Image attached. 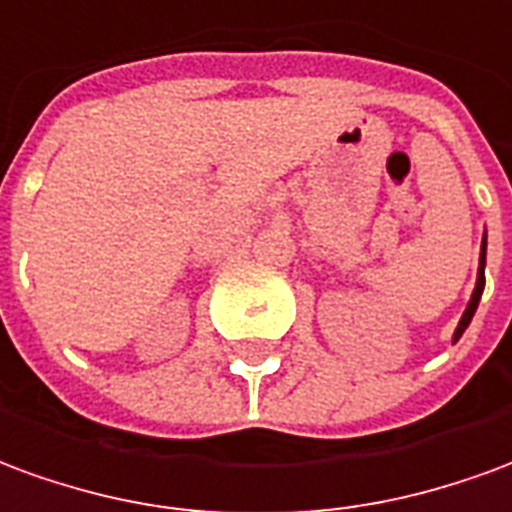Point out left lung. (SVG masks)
<instances>
[{
	"label": "left lung",
	"instance_id": "1",
	"mask_svg": "<svg viewBox=\"0 0 512 512\" xmlns=\"http://www.w3.org/2000/svg\"><path fill=\"white\" fill-rule=\"evenodd\" d=\"M482 289H485V239H482V248H480V273H477V286H474V295H471L469 306H466L463 317H460L458 331H455V339H452V342H458L460 336H463V331L469 328L471 317H474V311H477V303H480Z\"/></svg>",
	"mask_w": 512,
	"mask_h": 512
}]
</instances>
